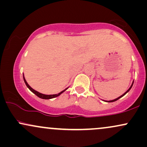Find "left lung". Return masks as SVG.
<instances>
[{"label": "left lung", "instance_id": "left-lung-1", "mask_svg": "<svg viewBox=\"0 0 147 147\" xmlns=\"http://www.w3.org/2000/svg\"><path fill=\"white\" fill-rule=\"evenodd\" d=\"M133 82H134V81H133V82H132V84H131V86H130V88H129V89H128V90H126V92H124V94H123V95H121V96H119V97H117V98H116V99H113V100H110V101H105V100H103V101H104V102H115V101H117V100H118V99H119V98H121V97H123V96H124V95H126V93H127V92H129V91L130 90H131V88H132V86H133Z\"/></svg>", "mask_w": 147, "mask_h": 147}]
</instances>
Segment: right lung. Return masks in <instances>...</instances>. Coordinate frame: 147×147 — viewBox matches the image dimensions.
<instances>
[{
    "instance_id": "1",
    "label": "right lung",
    "mask_w": 147,
    "mask_h": 147,
    "mask_svg": "<svg viewBox=\"0 0 147 147\" xmlns=\"http://www.w3.org/2000/svg\"><path fill=\"white\" fill-rule=\"evenodd\" d=\"M23 79H24V82H25V85L27 86V87H28V88H29L30 90H31L34 94H35V95H36L37 97H39V98H41V99H52V98H55V97H58V96H59L61 94L63 93L64 91H65V90H67V89L68 88V87L66 88H65V90H62L61 92H60L59 93H58V94H55V95H45V94H42V93H41V92H38V91L34 90L30 86L29 84H28V82H26V80H25V77H24V74H23Z\"/></svg>"
}]
</instances>
